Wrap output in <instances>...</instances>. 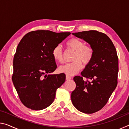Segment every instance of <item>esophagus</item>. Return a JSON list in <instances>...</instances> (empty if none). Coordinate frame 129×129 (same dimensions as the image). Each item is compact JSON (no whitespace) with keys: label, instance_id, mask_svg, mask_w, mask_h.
<instances>
[{"label":"esophagus","instance_id":"1","mask_svg":"<svg viewBox=\"0 0 129 129\" xmlns=\"http://www.w3.org/2000/svg\"><path fill=\"white\" fill-rule=\"evenodd\" d=\"M71 78H72V77H71V76H69L68 75L66 76V80H71Z\"/></svg>","mask_w":129,"mask_h":129}]
</instances>
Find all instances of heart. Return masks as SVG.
<instances>
[{"label": "heart", "mask_w": 129, "mask_h": 129, "mask_svg": "<svg viewBox=\"0 0 129 129\" xmlns=\"http://www.w3.org/2000/svg\"><path fill=\"white\" fill-rule=\"evenodd\" d=\"M67 46L75 51L73 56L74 61L67 63L60 67L59 71L67 75H75L81 71L83 68L82 61L84 64H88L92 60L94 51L91 47L85 45L82 41L78 39H71L67 41ZM52 56L58 62L63 61V54L60 45H57L52 51Z\"/></svg>", "instance_id": "obj_1"}]
</instances>
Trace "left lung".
<instances>
[{
    "label": "left lung",
    "mask_w": 129,
    "mask_h": 129,
    "mask_svg": "<svg viewBox=\"0 0 129 129\" xmlns=\"http://www.w3.org/2000/svg\"><path fill=\"white\" fill-rule=\"evenodd\" d=\"M93 49L92 60L73 78L76 88L71 94L73 106L80 112L91 114L103 108L117 85L118 58L116 49L106 35L97 30L73 33ZM89 81L84 80L83 77Z\"/></svg>",
    "instance_id": "obj_1"
}]
</instances>
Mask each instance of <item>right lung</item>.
Returning <instances> with one entry per match:
<instances>
[{
	"label": "right lung",
	"instance_id": "right-lung-1",
	"mask_svg": "<svg viewBox=\"0 0 129 129\" xmlns=\"http://www.w3.org/2000/svg\"><path fill=\"white\" fill-rule=\"evenodd\" d=\"M70 34L38 30L26 34L19 43L13 61L12 79L20 100L27 108L40 110L53 102L56 90L66 77L64 73H52L57 68L52 51Z\"/></svg>",
	"mask_w": 129,
	"mask_h": 129
}]
</instances>
